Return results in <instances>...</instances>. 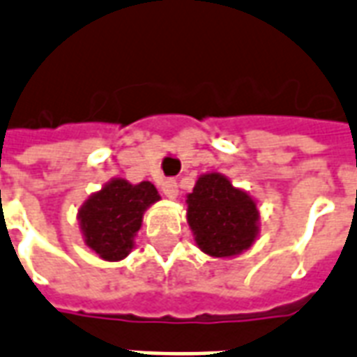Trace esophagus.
<instances>
[{
    "label": "esophagus",
    "instance_id": "esophagus-1",
    "mask_svg": "<svg viewBox=\"0 0 357 357\" xmlns=\"http://www.w3.org/2000/svg\"><path fill=\"white\" fill-rule=\"evenodd\" d=\"M160 190L165 192V197L168 198H176L178 197V183H176V179H165L162 185H160Z\"/></svg>",
    "mask_w": 357,
    "mask_h": 357
}]
</instances>
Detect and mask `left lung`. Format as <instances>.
<instances>
[{"label": "left lung", "mask_w": 357, "mask_h": 357, "mask_svg": "<svg viewBox=\"0 0 357 357\" xmlns=\"http://www.w3.org/2000/svg\"><path fill=\"white\" fill-rule=\"evenodd\" d=\"M258 221L257 202L222 174H204L187 195V222L200 251L209 257L247 251L258 236Z\"/></svg>", "instance_id": "1"}]
</instances>
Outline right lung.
<instances>
[{
  "instance_id": "obj_1",
  "label": "right lung",
  "mask_w": 357,
  "mask_h": 357,
  "mask_svg": "<svg viewBox=\"0 0 357 357\" xmlns=\"http://www.w3.org/2000/svg\"><path fill=\"white\" fill-rule=\"evenodd\" d=\"M159 198L155 185L149 181L138 185L121 178L108 181L78 209L86 245L102 260H123L135 247L144 211Z\"/></svg>"
}]
</instances>
